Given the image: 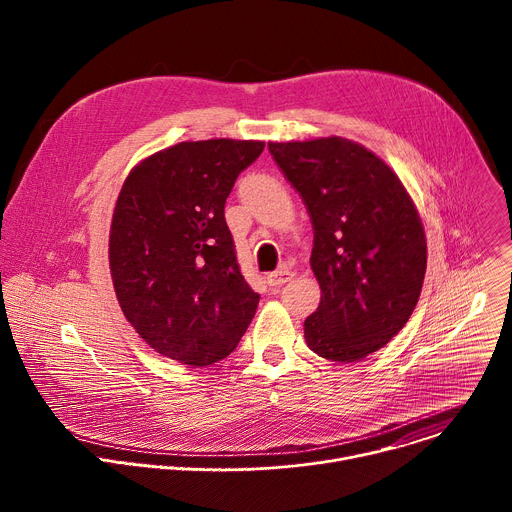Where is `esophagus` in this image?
I'll use <instances>...</instances> for the list:
<instances>
[{
	"label": "esophagus",
	"mask_w": 512,
	"mask_h": 512,
	"mask_svg": "<svg viewBox=\"0 0 512 512\" xmlns=\"http://www.w3.org/2000/svg\"><path fill=\"white\" fill-rule=\"evenodd\" d=\"M291 277H294V273L287 271V269H283V271H273V273L267 275V283H269L271 287H279V285L287 283Z\"/></svg>",
	"instance_id": "obj_1"
}]
</instances>
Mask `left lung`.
Instances as JSON below:
<instances>
[{
	"label": "left lung",
	"mask_w": 512,
	"mask_h": 512,
	"mask_svg": "<svg viewBox=\"0 0 512 512\" xmlns=\"http://www.w3.org/2000/svg\"><path fill=\"white\" fill-rule=\"evenodd\" d=\"M269 152L312 218L318 310L310 350L354 362L383 348L413 314L427 267L417 208L397 174L344 137L269 141Z\"/></svg>",
	"instance_id": "8db88e82"
}]
</instances>
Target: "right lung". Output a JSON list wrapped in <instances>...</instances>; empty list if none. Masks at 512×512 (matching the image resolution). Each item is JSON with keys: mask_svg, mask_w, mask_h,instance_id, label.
<instances>
[{"mask_svg": "<svg viewBox=\"0 0 512 512\" xmlns=\"http://www.w3.org/2000/svg\"><path fill=\"white\" fill-rule=\"evenodd\" d=\"M263 141H182L141 160L119 192L109 267L117 302L156 352L188 367L229 356L259 294L241 275L225 202Z\"/></svg>", "mask_w": 512, "mask_h": 512, "instance_id": "right-lung-1", "label": "right lung"}]
</instances>
